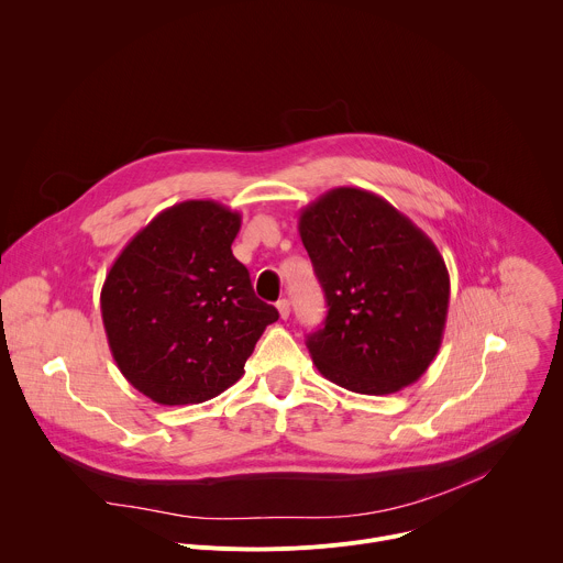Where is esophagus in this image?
<instances>
[{
	"mask_svg": "<svg viewBox=\"0 0 563 563\" xmlns=\"http://www.w3.org/2000/svg\"><path fill=\"white\" fill-rule=\"evenodd\" d=\"M277 310H279V317H282V319H288V314H290V301H288V299H279V301H277Z\"/></svg>",
	"mask_w": 563,
	"mask_h": 563,
	"instance_id": "1",
	"label": "esophagus"
}]
</instances>
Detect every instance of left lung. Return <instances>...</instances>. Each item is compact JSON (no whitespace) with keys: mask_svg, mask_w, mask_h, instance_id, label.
Here are the masks:
<instances>
[{"mask_svg":"<svg viewBox=\"0 0 563 563\" xmlns=\"http://www.w3.org/2000/svg\"><path fill=\"white\" fill-rule=\"evenodd\" d=\"M323 288V328L306 336L317 369L356 394H394L435 358L449 273L435 244L380 196L339 187L299 213Z\"/></svg>","mask_w":563,"mask_h":563,"instance_id":"8db88e82","label":"left lung"}]
</instances>
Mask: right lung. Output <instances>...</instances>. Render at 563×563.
<instances>
[{"label": "right lung", "mask_w": 563, "mask_h": 563, "mask_svg": "<svg viewBox=\"0 0 563 563\" xmlns=\"http://www.w3.org/2000/svg\"><path fill=\"white\" fill-rule=\"evenodd\" d=\"M242 216L213 200L158 213L112 264L101 314L123 376L158 405L205 402L242 374L275 306L231 244Z\"/></svg>", "instance_id": "obj_1"}]
</instances>
